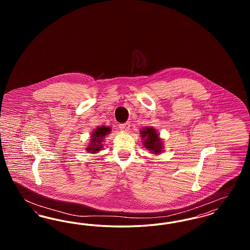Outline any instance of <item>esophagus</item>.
Returning <instances> with one entry per match:
<instances>
[{"instance_id":"34e87169","label":"esophagus","mask_w":250,"mask_h":250,"mask_svg":"<svg viewBox=\"0 0 250 250\" xmlns=\"http://www.w3.org/2000/svg\"><path fill=\"white\" fill-rule=\"evenodd\" d=\"M120 130L124 131V132H127L130 129V123H125L119 125Z\"/></svg>"}]
</instances>
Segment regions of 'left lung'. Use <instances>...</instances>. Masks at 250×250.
Masks as SVG:
<instances>
[{"mask_svg":"<svg viewBox=\"0 0 250 250\" xmlns=\"http://www.w3.org/2000/svg\"><path fill=\"white\" fill-rule=\"evenodd\" d=\"M143 143L146 150H149L152 154L158 155L163 151V143L159 137V134L154 127L146 126L141 130Z\"/></svg>","mask_w":250,"mask_h":250,"instance_id":"1","label":"left lung"}]
</instances>
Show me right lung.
<instances>
[{
	"label": "right lung",
	"instance_id": "obj_1",
	"mask_svg": "<svg viewBox=\"0 0 250 250\" xmlns=\"http://www.w3.org/2000/svg\"><path fill=\"white\" fill-rule=\"evenodd\" d=\"M111 131L110 127L108 126H99L95 129L91 136V140L90 143L88 145V147L86 148L87 152H90V154H96L99 151H101V149L103 148V141L104 138L109 134V132Z\"/></svg>",
	"mask_w": 250,
	"mask_h": 250
}]
</instances>
